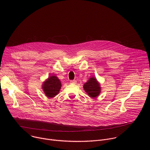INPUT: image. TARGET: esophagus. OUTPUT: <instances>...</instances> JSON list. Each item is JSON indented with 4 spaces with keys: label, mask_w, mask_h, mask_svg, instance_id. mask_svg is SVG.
Here are the masks:
<instances>
[{
    "label": "esophagus",
    "mask_w": 150,
    "mask_h": 150,
    "mask_svg": "<svg viewBox=\"0 0 150 150\" xmlns=\"http://www.w3.org/2000/svg\"><path fill=\"white\" fill-rule=\"evenodd\" d=\"M76 81L75 80H71V81H70V83H72V84L76 83Z\"/></svg>",
    "instance_id": "esophagus-1"
}]
</instances>
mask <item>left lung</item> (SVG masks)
<instances>
[{
	"label": "left lung",
	"mask_w": 150,
	"mask_h": 150,
	"mask_svg": "<svg viewBox=\"0 0 150 150\" xmlns=\"http://www.w3.org/2000/svg\"><path fill=\"white\" fill-rule=\"evenodd\" d=\"M83 89L91 98H96L101 92L100 85L94 77H91L83 85Z\"/></svg>",
	"instance_id": "1"
}]
</instances>
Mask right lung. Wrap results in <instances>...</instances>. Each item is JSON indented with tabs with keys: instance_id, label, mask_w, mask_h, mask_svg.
<instances>
[{
	"instance_id": "right-lung-1",
	"label": "right lung",
	"mask_w": 150,
	"mask_h": 150,
	"mask_svg": "<svg viewBox=\"0 0 150 150\" xmlns=\"http://www.w3.org/2000/svg\"><path fill=\"white\" fill-rule=\"evenodd\" d=\"M61 87L60 81L54 75L49 76L42 85V88L48 98H53L57 95Z\"/></svg>"
}]
</instances>
